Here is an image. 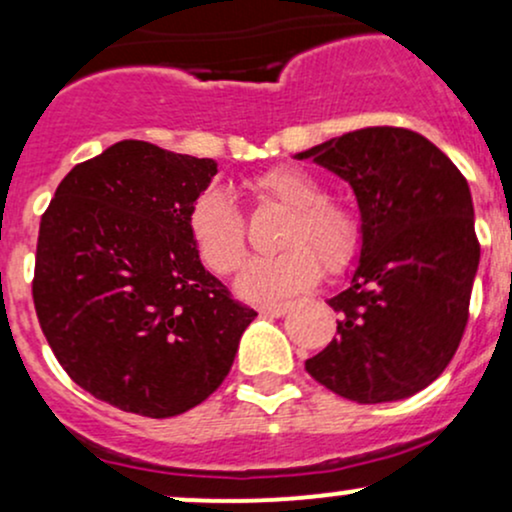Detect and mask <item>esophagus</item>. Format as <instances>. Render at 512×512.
Returning a JSON list of instances; mask_svg holds the SVG:
<instances>
[{
  "mask_svg": "<svg viewBox=\"0 0 512 512\" xmlns=\"http://www.w3.org/2000/svg\"><path fill=\"white\" fill-rule=\"evenodd\" d=\"M262 315H269V317H281L289 313V303H274V305H262L260 308Z\"/></svg>",
  "mask_w": 512,
  "mask_h": 512,
  "instance_id": "1",
  "label": "esophagus"
}]
</instances>
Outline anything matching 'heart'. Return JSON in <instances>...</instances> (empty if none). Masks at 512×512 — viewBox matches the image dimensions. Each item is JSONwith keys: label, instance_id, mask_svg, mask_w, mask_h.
Returning <instances> with one entry per match:
<instances>
[{"label": "heart", "instance_id": "b5f03b06", "mask_svg": "<svg viewBox=\"0 0 512 512\" xmlns=\"http://www.w3.org/2000/svg\"><path fill=\"white\" fill-rule=\"evenodd\" d=\"M257 202L289 209V219L272 257L252 260L236 281L243 298L272 303L308 289L320 279V262L330 274L349 269L361 252V214L344 199L325 197V187L308 170L274 166L245 180ZM187 231L199 260L211 272L231 274L248 252V231L238 204L221 187L204 190L187 211Z\"/></svg>", "mask_w": 512, "mask_h": 512}]
</instances>
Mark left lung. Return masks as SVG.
Returning a JSON list of instances; mask_svg holds the SVG:
<instances>
[{
    "mask_svg": "<svg viewBox=\"0 0 512 512\" xmlns=\"http://www.w3.org/2000/svg\"><path fill=\"white\" fill-rule=\"evenodd\" d=\"M313 158L354 190L363 245L349 289L330 298L337 337L305 370L358 404L407 399L460 346L479 269L467 180L436 144L402 127L342 134Z\"/></svg>",
    "mask_w": 512,
    "mask_h": 512,
    "instance_id": "left-lung-1",
    "label": "left lung"
}]
</instances>
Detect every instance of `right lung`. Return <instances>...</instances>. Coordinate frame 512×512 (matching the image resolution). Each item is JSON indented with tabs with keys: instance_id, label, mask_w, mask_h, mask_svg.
Wrapping results in <instances>:
<instances>
[{
	"instance_id": "obj_1",
	"label": "right lung",
	"mask_w": 512,
	"mask_h": 512,
	"mask_svg": "<svg viewBox=\"0 0 512 512\" xmlns=\"http://www.w3.org/2000/svg\"><path fill=\"white\" fill-rule=\"evenodd\" d=\"M216 161L125 139L67 173L40 219L33 303L76 385L168 419L223 383L257 313L204 269L190 204Z\"/></svg>"
}]
</instances>
